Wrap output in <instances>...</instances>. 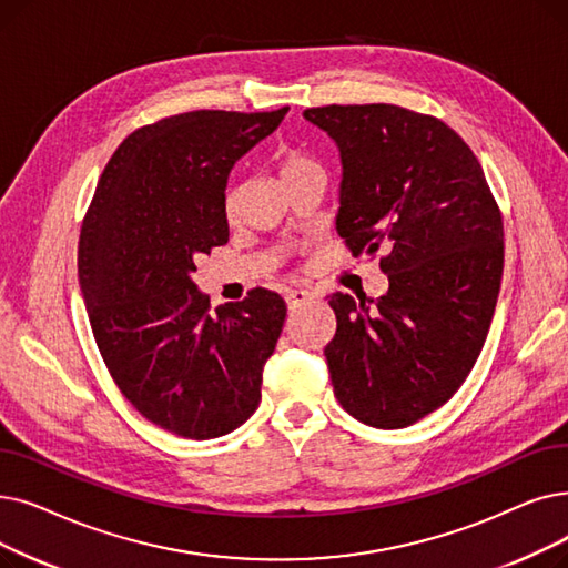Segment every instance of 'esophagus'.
I'll return each mask as SVG.
<instances>
[{"instance_id": "obj_1", "label": "esophagus", "mask_w": 568, "mask_h": 568, "mask_svg": "<svg viewBox=\"0 0 568 568\" xmlns=\"http://www.w3.org/2000/svg\"><path fill=\"white\" fill-rule=\"evenodd\" d=\"M285 297H287L290 308H302V306L315 302L317 294L311 292V290H304V287H294V290H287Z\"/></svg>"}]
</instances>
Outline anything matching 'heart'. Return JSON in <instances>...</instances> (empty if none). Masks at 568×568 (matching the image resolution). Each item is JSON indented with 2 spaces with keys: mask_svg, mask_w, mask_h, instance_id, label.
<instances>
[{
  "mask_svg": "<svg viewBox=\"0 0 568 568\" xmlns=\"http://www.w3.org/2000/svg\"><path fill=\"white\" fill-rule=\"evenodd\" d=\"M313 169H320L317 160L304 151H297V148H287V151H283L278 155V171H281L283 183L294 176H300V174H306V171H313ZM232 209H234V192L227 194V211H232Z\"/></svg>",
  "mask_w": 568,
  "mask_h": 568,
  "instance_id": "obj_1",
  "label": "heart"
}]
</instances>
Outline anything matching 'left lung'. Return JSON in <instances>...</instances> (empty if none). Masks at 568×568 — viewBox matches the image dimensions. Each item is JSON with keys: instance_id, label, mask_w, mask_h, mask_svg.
<instances>
[{"instance_id": "obj_1", "label": "left lung", "mask_w": 568, "mask_h": 568, "mask_svg": "<svg viewBox=\"0 0 568 568\" xmlns=\"http://www.w3.org/2000/svg\"><path fill=\"white\" fill-rule=\"evenodd\" d=\"M338 145L336 230L389 290L374 308L336 292L325 357L338 404L402 429L440 408L483 351L504 274V223L483 166L446 122L394 104L306 109Z\"/></svg>"}]
</instances>
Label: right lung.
<instances>
[{
    "label": "right lung",
    "mask_w": 568,
    "mask_h": 568,
    "mask_svg": "<svg viewBox=\"0 0 568 568\" xmlns=\"http://www.w3.org/2000/svg\"><path fill=\"white\" fill-rule=\"evenodd\" d=\"M285 113L202 109L134 130L83 217L79 281L97 348L122 397L183 438L230 434L262 399L285 300L255 287L211 311L190 274L196 255L230 239L225 187L234 162Z\"/></svg>",
    "instance_id": "obj_1"
}]
</instances>
